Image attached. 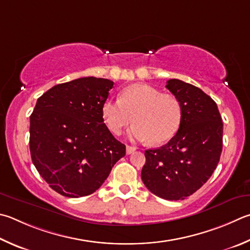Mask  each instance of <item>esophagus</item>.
<instances>
[{
  "label": "esophagus",
  "mask_w": 250,
  "mask_h": 250,
  "mask_svg": "<svg viewBox=\"0 0 250 250\" xmlns=\"http://www.w3.org/2000/svg\"><path fill=\"white\" fill-rule=\"evenodd\" d=\"M137 147L135 146H131V145H126V154H132Z\"/></svg>",
  "instance_id": "esophagus-1"
}]
</instances>
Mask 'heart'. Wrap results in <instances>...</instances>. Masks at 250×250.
Masks as SVG:
<instances>
[{
	"label": "heart",
	"mask_w": 250,
	"mask_h": 250,
	"mask_svg": "<svg viewBox=\"0 0 250 250\" xmlns=\"http://www.w3.org/2000/svg\"><path fill=\"white\" fill-rule=\"evenodd\" d=\"M102 116L113 134H121L133 121L132 138L162 144L179 130L183 105L174 94L161 93L146 84H134L122 90L119 99H106Z\"/></svg>",
	"instance_id": "1"
}]
</instances>
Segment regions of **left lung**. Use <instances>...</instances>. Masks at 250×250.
Segmentation results:
<instances>
[{
  "mask_svg": "<svg viewBox=\"0 0 250 250\" xmlns=\"http://www.w3.org/2000/svg\"><path fill=\"white\" fill-rule=\"evenodd\" d=\"M166 88L181 102L183 121L168 143L145 151L141 178L155 196L176 201L200 189L216 168L223 122L216 103L200 88L176 79Z\"/></svg>",
  "mask_w": 250,
  "mask_h": 250,
  "instance_id": "left-lung-1",
  "label": "left lung"
}]
</instances>
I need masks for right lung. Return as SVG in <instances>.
<instances>
[{"mask_svg":"<svg viewBox=\"0 0 250 250\" xmlns=\"http://www.w3.org/2000/svg\"><path fill=\"white\" fill-rule=\"evenodd\" d=\"M113 82L93 76L58 84L40 96L30 116V155L54 191L85 197L101 187L125 155L102 116Z\"/></svg>","mask_w":250,"mask_h":250,"instance_id":"obj_1","label":"right lung"}]
</instances>
